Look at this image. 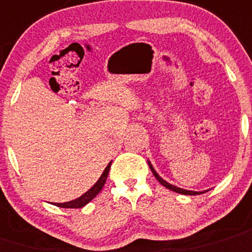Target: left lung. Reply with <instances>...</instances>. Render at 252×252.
<instances>
[{
    "label": "left lung",
    "mask_w": 252,
    "mask_h": 252,
    "mask_svg": "<svg viewBox=\"0 0 252 252\" xmlns=\"http://www.w3.org/2000/svg\"><path fill=\"white\" fill-rule=\"evenodd\" d=\"M149 167L151 168V172L154 173V176H155L156 177V180L158 181V182L161 183V185L163 186V187H166V188H168V189H171V191H173V192H177V193H181V194H187V196H196V194H202V193H204V192H194V191H187V189H182V188H178V187H176V186H173V185H170V183L168 182H166L165 180H162V178L160 177V176L158 175V173H156V171L154 170V167H153V165H151L150 162H149Z\"/></svg>",
    "instance_id": "8db88e82"
}]
</instances>
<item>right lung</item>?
I'll return each instance as SVG.
<instances>
[{
	"label": "right lung",
	"instance_id": "1",
	"mask_svg": "<svg viewBox=\"0 0 252 252\" xmlns=\"http://www.w3.org/2000/svg\"><path fill=\"white\" fill-rule=\"evenodd\" d=\"M109 168H111V162H109L108 166L104 168L103 173H102L101 177L98 178V181L94 183V187L90 188L89 191H87L85 194H82L81 197L74 199V201L66 202V203H54V206L61 207V208H82L84 206H86L89 202H91L92 199H94V197H96L97 194L102 191V188H103L104 183H106L107 177H108Z\"/></svg>",
	"mask_w": 252,
	"mask_h": 252
}]
</instances>
